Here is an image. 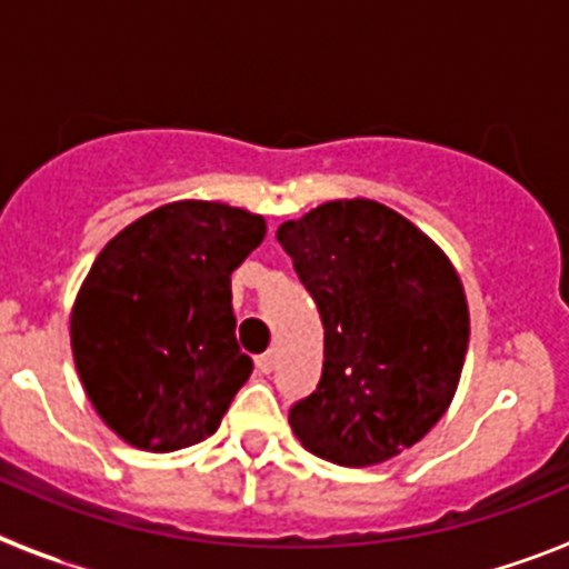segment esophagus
<instances>
[{"label":"esophagus","instance_id":"34e87169","mask_svg":"<svg viewBox=\"0 0 569 569\" xmlns=\"http://www.w3.org/2000/svg\"><path fill=\"white\" fill-rule=\"evenodd\" d=\"M253 365H256V370H259V373H270V370L276 367V353H273V350H268V353L256 356Z\"/></svg>","mask_w":569,"mask_h":569}]
</instances>
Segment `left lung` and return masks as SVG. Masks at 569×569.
<instances>
[{
    "label": "left lung",
    "instance_id": "8db88e82",
    "mask_svg": "<svg viewBox=\"0 0 569 569\" xmlns=\"http://www.w3.org/2000/svg\"><path fill=\"white\" fill-rule=\"evenodd\" d=\"M325 325V365L290 427L319 459L367 467L413 447L445 416L470 313L447 256L370 199L328 202L276 230Z\"/></svg>",
    "mask_w": 569,
    "mask_h": 569
}]
</instances>
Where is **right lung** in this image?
Wrapping results in <instances>:
<instances>
[{"label":"right lung","instance_id":"right-lung-1","mask_svg":"<svg viewBox=\"0 0 569 569\" xmlns=\"http://www.w3.org/2000/svg\"><path fill=\"white\" fill-rule=\"evenodd\" d=\"M264 219L173 202L104 244L70 316L84 393L128 445L170 453L216 433L253 361L239 350L230 273Z\"/></svg>","mask_w":569,"mask_h":569}]
</instances>
